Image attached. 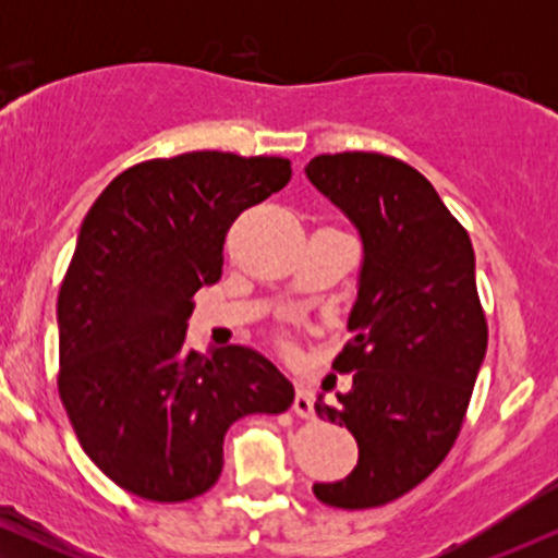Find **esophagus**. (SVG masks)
<instances>
[{
	"label": "esophagus",
	"mask_w": 558,
	"mask_h": 558,
	"mask_svg": "<svg viewBox=\"0 0 558 558\" xmlns=\"http://www.w3.org/2000/svg\"><path fill=\"white\" fill-rule=\"evenodd\" d=\"M293 412H296L299 417H304V420L315 417V403H312L310 388L301 386V383L296 386V399H293Z\"/></svg>",
	"instance_id": "obj_1"
}]
</instances>
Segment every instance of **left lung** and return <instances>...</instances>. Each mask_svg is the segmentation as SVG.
Wrapping results in <instances>:
<instances>
[{
	"label": "left lung",
	"instance_id": "left-lung-1",
	"mask_svg": "<svg viewBox=\"0 0 558 558\" xmlns=\"http://www.w3.org/2000/svg\"><path fill=\"white\" fill-rule=\"evenodd\" d=\"M306 178L364 246L354 338L332 362L354 383L332 403H315L319 417L349 427L360 462L338 483H315V496L336 509H373L430 477L462 430L488 349L475 252L430 181L401 159L319 155Z\"/></svg>",
	"mask_w": 558,
	"mask_h": 558
}]
</instances>
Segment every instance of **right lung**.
I'll return each instance as SVG.
<instances>
[{
    "instance_id": "right-lung-1",
    "label": "right lung",
    "mask_w": 558,
    "mask_h": 558,
    "mask_svg": "<svg viewBox=\"0 0 558 558\" xmlns=\"http://www.w3.org/2000/svg\"><path fill=\"white\" fill-rule=\"evenodd\" d=\"M288 181L283 157L185 151L120 172L83 217L57 299V388L83 451L133 496H202L228 427L293 403L254 349H185L191 299L220 280L233 220Z\"/></svg>"
}]
</instances>
